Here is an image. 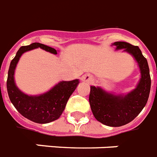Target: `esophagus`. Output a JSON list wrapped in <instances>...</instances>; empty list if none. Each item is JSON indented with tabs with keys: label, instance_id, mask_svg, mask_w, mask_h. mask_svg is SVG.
<instances>
[{
	"label": "esophagus",
	"instance_id": "obj_1",
	"mask_svg": "<svg viewBox=\"0 0 157 157\" xmlns=\"http://www.w3.org/2000/svg\"><path fill=\"white\" fill-rule=\"evenodd\" d=\"M92 76L91 75H85L82 76V81L85 82H91L92 81Z\"/></svg>",
	"mask_w": 157,
	"mask_h": 157
}]
</instances>
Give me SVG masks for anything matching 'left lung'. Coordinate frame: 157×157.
Wrapping results in <instances>:
<instances>
[{"mask_svg": "<svg viewBox=\"0 0 157 157\" xmlns=\"http://www.w3.org/2000/svg\"><path fill=\"white\" fill-rule=\"evenodd\" d=\"M117 49L132 54L137 61L141 71V78L137 87L126 96L108 94L100 87L91 86L89 103L94 117L97 121L109 126H121L133 121L146 105L151 89V77L147 59L138 46L127 42H115Z\"/></svg>", "mask_w": 157, "mask_h": 157, "instance_id": "8db88e82", "label": "left lung"}]
</instances>
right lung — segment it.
Segmentation results:
<instances>
[{"label":"right lung","instance_id":"1","mask_svg":"<svg viewBox=\"0 0 157 157\" xmlns=\"http://www.w3.org/2000/svg\"><path fill=\"white\" fill-rule=\"evenodd\" d=\"M39 47L53 54L57 53L55 48L43 44L33 43L27 46H22L17 52L14 58L11 61L6 84L10 100L18 113L34 122L44 124L55 121L60 117L70 96L77 87L79 81L78 79L62 81L47 93L39 96H27L20 91L13 80L16 65L23 52Z\"/></svg>","mask_w":157,"mask_h":157}]
</instances>
